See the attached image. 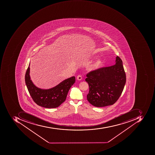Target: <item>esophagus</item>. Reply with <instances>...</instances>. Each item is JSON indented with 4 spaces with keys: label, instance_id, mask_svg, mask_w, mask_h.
I'll list each match as a JSON object with an SVG mask.
<instances>
[{
    "label": "esophagus",
    "instance_id": "obj_1",
    "mask_svg": "<svg viewBox=\"0 0 155 155\" xmlns=\"http://www.w3.org/2000/svg\"><path fill=\"white\" fill-rule=\"evenodd\" d=\"M82 79V76L81 75H78V76H77V80H78V81H81Z\"/></svg>",
    "mask_w": 155,
    "mask_h": 155
}]
</instances>
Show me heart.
<instances>
[{
	"mask_svg": "<svg viewBox=\"0 0 155 155\" xmlns=\"http://www.w3.org/2000/svg\"><path fill=\"white\" fill-rule=\"evenodd\" d=\"M102 63L103 62H102V60L101 59L97 60L92 66V69L93 70H96V69L99 68L102 66Z\"/></svg>",
	"mask_w": 155,
	"mask_h": 155,
	"instance_id": "b5f03b06",
	"label": "heart"
}]
</instances>
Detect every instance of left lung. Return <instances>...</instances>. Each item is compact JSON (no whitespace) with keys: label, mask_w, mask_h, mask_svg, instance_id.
I'll return each mask as SVG.
<instances>
[{"label":"left lung","mask_w":155,"mask_h":155,"mask_svg":"<svg viewBox=\"0 0 155 155\" xmlns=\"http://www.w3.org/2000/svg\"><path fill=\"white\" fill-rule=\"evenodd\" d=\"M115 65L103 67L87 73L85 79L89 86L87 100L92 105H112L121 95L126 81L123 61L116 57Z\"/></svg>","instance_id":"1"}]
</instances>
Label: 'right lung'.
Returning a JSON list of instances; mask_svg holds the SVG:
<instances>
[{
  "label": "right lung",
  "mask_w": 155,
  "mask_h": 155,
  "mask_svg": "<svg viewBox=\"0 0 155 155\" xmlns=\"http://www.w3.org/2000/svg\"><path fill=\"white\" fill-rule=\"evenodd\" d=\"M30 64L25 74V82L32 100L38 105L45 108H56L65 101L71 86L74 83V76L64 80L58 85L49 89L36 87L30 80Z\"/></svg>",
  "instance_id": "obj_1"
}]
</instances>
